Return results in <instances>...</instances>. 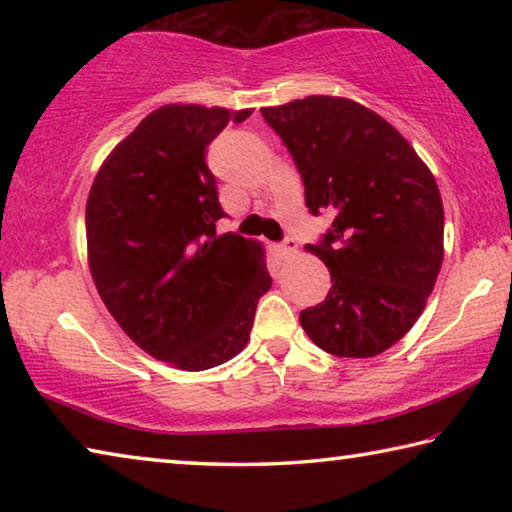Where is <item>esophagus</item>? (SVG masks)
Instances as JSON below:
<instances>
[{"label":"esophagus","mask_w":512,"mask_h":512,"mask_svg":"<svg viewBox=\"0 0 512 512\" xmlns=\"http://www.w3.org/2000/svg\"><path fill=\"white\" fill-rule=\"evenodd\" d=\"M296 241H293V239H284L282 241V244H277V250H280V253L284 255V257H291L293 253H296Z\"/></svg>","instance_id":"esophagus-1"}]
</instances>
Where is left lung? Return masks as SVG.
<instances>
[{
  "instance_id": "1",
  "label": "left lung",
  "mask_w": 512,
  "mask_h": 512,
  "mask_svg": "<svg viewBox=\"0 0 512 512\" xmlns=\"http://www.w3.org/2000/svg\"><path fill=\"white\" fill-rule=\"evenodd\" d=\"M262 117L296 162L309 212L334 214L307 246L332 289L300 311V325L336 357H377L415 325L443 266L436 178L384 117L352 99H296Z\"/></svg>"
}]
</instances>
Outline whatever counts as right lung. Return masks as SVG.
Here are the masks:
<instances>
[{
  "instance_id": "obj_1",
  "label": "right lung",
  "mask_w": 512,
  "mask_h": 512,
  "mask_svg": "<svg viewBox=\"0 0 512 512\" xmlns=\"http://www.w3.org/2000/svg\"><path fill=\"white\" fill-rule=\"evenodd\" d=\"M253 110L169 103L115 146L85 205L90 273L119 327L151 354L198 372L246 348L271 289L264 246L223 219L205 151Z\"/></svg>"
}]
</instances>
